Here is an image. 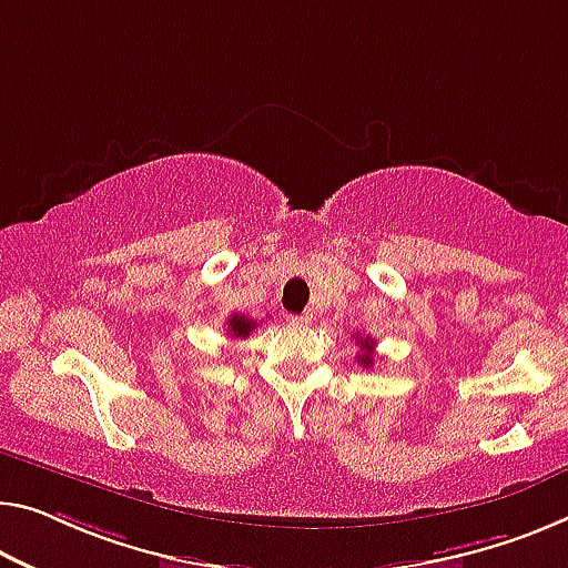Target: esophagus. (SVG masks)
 Returning <instances> with one entry per match:
<instances>
[{
	"label": "esophagus",
	"mask_w": 568,
	"mask_h": 568,
	"mask_svg": "<svg viewBox=\"0 0 568 568\" xmlns=\"http://www.w3.org/2000/svg\"><path fill=\"white\" fill-rule=\"evenodd\" d=\"M314 320V314L312 312H302V314H292L290 317V322L292 325H310V322Z\"/></svg>",
	"instance_id": "34e87169"
}]
</instances>
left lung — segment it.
<instances>
[{"mask_svg":"<svg viewBox=\"0 0 568 568\" xmlns=\"http://www.w3.org/2000/svg\"><path fill=\"white\" fill-rule=\"evenodd\" d=\"M357 345H361V353H357V363L363 365V368H371L373 365V337H355Z\"/></svg>","mask_w":568,"mask_h":568,"instance_id":"obj_1","label":"left lung"}]
</instances>
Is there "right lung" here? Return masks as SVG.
Returning <instances> with one entry per match:
<instances>
[{
  "label": "right lung",
  "instance_id": "add662e5",
  "mask_svg": "<svg viewBox=\"0 0 568 568\" xmlns=\"http://www.w3.org/2000/svg\"><path fill=\"white\" fill-rule=\"evenodd\" d=\"M256 329V322L246 314H233L229 317V335L231 337H248Z\"/></svg>",
  "mask_w": 568,
  "mask_h": 568
}]
</instances>
